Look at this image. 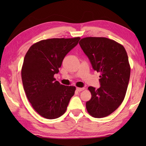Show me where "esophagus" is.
Returning <instances> with one entry per match:
<instances>
[{
  "mask_svg": "<svg viewBox=\"0 0 146 146\" xmlns=\"http://www.w3.org/2000/svg\"><path fill=\"white\" fill-rule=\"evenodd\" d=\"M84 90H85L84 88H76V91H78V92H80V91H82Z\"/></svg>",
  "mask_w": 146,
  "mask_h": 146,
  "instance_id": "1",
  "label": "esophagus"
}]
</instances>
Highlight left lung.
<instances>
[{
  "mask_svg": "<svg viewBox=\"0 0 146 146\" xmlns=\"http://www.w3.org/2000/svg\"><path fill=\"white\" fill-rule=\"evenodd\" d=\"M79 44L92 65L100 73V87L90 86L91 98L86 102L89 114L103 118L111 114L124 99L131 68L126 51L122 45L105 37H86Z\"/></svg>",
  "mask_w": 146,
  "mask_h": 146,
  "instance_id": "1",
  "label": "left lung"
}]
</instances>
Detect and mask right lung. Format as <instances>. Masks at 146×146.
Returning <instances> with one entry per match:
<instances>
[{"mask_svg":"<svg viewBox=\"0 0 146 146\" xmlns=\"http://www.w3.org/2000/svg\"><path fill=\"white\" fill-rule=\"evenodd\" d=\"M80 39L42 40L33 44L26 54L21 71L24 90L32 107L42 117H60L75 94V86L60 84L54 75L58 73L63 59Z\"/></svg>","mask_w":146,"mask_h":146,"instance_id":"right-lung-1","label":"right lung"}]
</instances>
